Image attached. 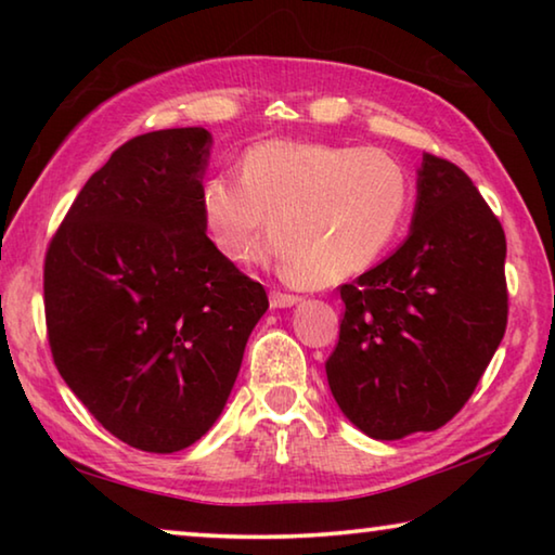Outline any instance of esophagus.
Returning a JSON list of instances; mask_svg holds the SVG:
<instances>
[{
    "mask_svg": "<svg viewBox=\"0 0 555 555\" xmlns=\"http://www.w3.org/2000/svg\"><path fill=\"white\" fill-rule=\"evenodd\" d=\"M298 300H300L298 296H294V294H281V291H271V296H269L271 308H291V306H296Z\"/></svg>",
    "mask_w": 555,
    "mask_h": 555,
    "instance_id": "34e87169",
    "label": "esophagus"
}]
</instances>
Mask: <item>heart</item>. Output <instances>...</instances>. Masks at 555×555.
I'll use <instances>...</instances> for the list:
<instances>
[{
	"label": "heart",
	"mask_w": 555,
	"mask_h": 555,
	"mask_svg": "<svg viewBox=\"0 0 555 555\" xmlns=\"http://www.w3.org/2000/svg\"><path fill=\"white\" fill-rule=\"evenodd\" d=\"M237 181L212 176L198 195L201 224L222 259L251 255L300 286H327L370 269L406 220L411 181L391 154L306 139H267L237 158ZM270 222H266V218Z\"/></svg>",
	"instance_id": "1"
}]
</instances>
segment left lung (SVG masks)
<instances>
[{"label": "left lung", "instance_id": "obj_1", "mask_svg": "<svg viewBox=\"0 0 555 555\" xmlns=\"http://www.w3.org/2000/svg\"><path fill=\"white\" fill-rule=\"evenodd\" d=\"M401 247L340 286L333 399L374 440L446 426L473 397L506 327V240L465 171L424 154Z\"/></svg>", "mask_w": 555, "mask_h": 555}]
</instances>
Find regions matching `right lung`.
Segmentation results:
<instances>
[{
    "label": "right lung",
    "mask_w": 555,
    "mask_h": 555,
    "mask_svg": "<svg viewBox=\"0 0 555 555\" xmlns=\"http://www.w3.org/2000/svg\"><path fill=\"white\" fill-rule=\"evenodd\" d=\"M212 134L134 137L90 176L46 255L53 362L112 436L146 453L220 418L267 291L212 249L198 195Z\"/></svg>",
    "instance_id": "1"
}]
</instances>
